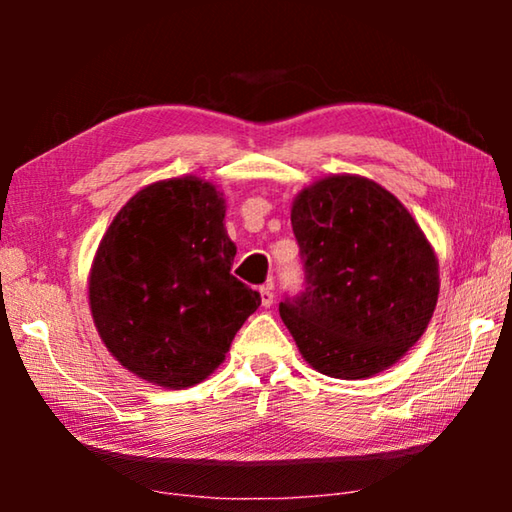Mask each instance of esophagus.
Masks as SVG:
<instances>
[{
    "label": "esophagus",
    "mask_w": 512,
    "mask_h": 512,
    "mask_svg": "<svg viewBox=\"0 0 512 512\" xmlns=\"http://www.w3.org/2000/svg\"><path fill=\"white\" fill-rule=\"evenodd\" d=\"M259 296H262V307H271L273 305V300H275V296H273V282H268V284H264L262 289H259Z\"/></svg>",
    "instance_id": "obj_1"
}]
</instances>
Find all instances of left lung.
I'll return each instance as SVG.
<instances>
[{"instance_id": "8db88e82", "label": "left lung", "mask_w": 512, "mask_h": 512, "mask_svg": "<svg viewBox=\"0 0 512 512\" xmlns=\"http://www.w3.org/2000/svg\"><path fill=\"white\" fill-rule=\"evenodd\" d=\"M305 291L280 316L311 368L366 379L391 368L427 329L438 259L411 212L363 176H325L291 205Z\"/></svg>"}]
</instances>
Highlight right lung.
Listing matches in <instances>:
<instances>
[{"instance_id": "1", "label": "right lung", "mask_w": 512, "mask_h": 512, "mask_svg": "<svg viewBox=\"0 0 512 512\" xmlns=\"http://www.w3.org/2000/svg\"><path fill=\"white\" fill-rule=\"evenodd\" d=\"M225 198L196 176L140 189L112 219L88 280L101 341L121 366L171 391L221 366L259 293L230 273Z\"/></svg>"}]
</instances>
